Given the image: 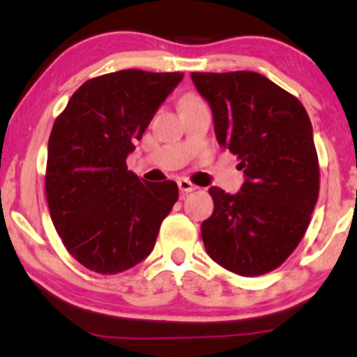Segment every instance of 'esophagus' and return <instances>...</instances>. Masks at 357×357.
I'll return each instance as SVG.
<instances>
[{
  "label": "esophagus",
  "instance_id": "1",
  "mask_svg": "<svg viewBox=\"0 0 357 357\" xmlns=\"http://www.w3.org/2000/svg\"><path fill=\"white\" fill-rule=\"evenodd\" d=\"M178 188H179L181 192H183V194H189V192H194V190L199 189L195 184H192L190 181H188V179H179L178 181Z\"/></svg>",
  "mask_w": 357,
  "mask_h": 357
}]
</instances>
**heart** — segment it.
I'll use <instances>...</instances> for the list:
<instances>
[{"label":"heart","instance_id":"1","mask_svg":"<svg viewBox=\"0 0 357 357\" xmlns=\"http://www.w3.org/2000/svg\"><path fill=\"white\" fill-rule=\"evenodd\" d=\"M194 100H195V98H185L184 103H185V101H194Z\"/></svg>","mask_w":357,"mask_h":357}]
</instances>
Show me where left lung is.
Instances as JSON below:
<instances>
[{
    "instance_id": "obj_1",
    "label": "left lung",
    "mask_w": 357,
    "mask_h": 357,
    "mask_svg": "<svg viewBox=\"0 0 357 357\" xmlns=\"http://www.w3.org/2000/svg\"><path fill=\"white\" fill-rule=\"evenodd\" d=\"M213 112L218 143L240 158V192L211 188L202 224L220 267L259 276L284 262L303 238L319 194L313 128L301 101L259 73H192Z\"/></svg>"
}]
</instances>
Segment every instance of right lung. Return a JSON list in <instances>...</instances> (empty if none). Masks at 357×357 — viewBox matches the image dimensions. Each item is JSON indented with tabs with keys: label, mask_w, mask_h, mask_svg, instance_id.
I'll list each match as a JSON object with an SVG mask.
<instances>
[{
	"label": "right lung",
	"mask_w": 357,
	"mask_h": 357,
	"mask_svg": "<svg viewBox=\"0 0 357 357\" xmlns=\"http://www.w3.org/2000/svg\"><path fill=\"white\" fill-rule=\"evenodd\" d=\"M183 77L141 70L93 77L55 119L47 146L49 211L68 252L89 270L121 273L154 250L178 184L138 178L127 157Z\"/></svg>",
	"instance_id": "obj_1"
}]
</instances>
